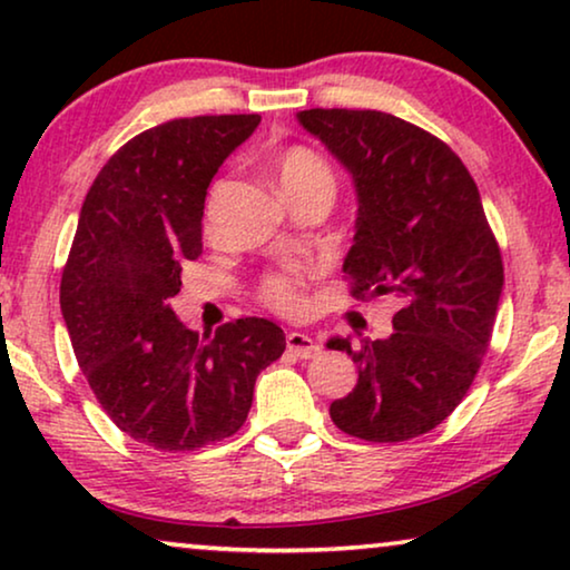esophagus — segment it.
<instances>
[{
  "mask_svg": "<svg viewBox=\"0 0 570 570\" xmlns=\"http://www.w3.org/2000/svg\"><path fill=\"white\" fill-rule=\"evenodd\" d=\"M285 342H287V350H291L295 357H303V361H308V357H316L322 353V347H318L316 342L303 332H291L285 337Z\"/></svg>",
  "mask_w": 570,
  "mask_h": 570,
  "instance_id": "1",
  "label": "esophagus"
}]
</instances>
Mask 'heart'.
Wrapping results in <instances>:
<instances>
[{
  "mask_svg": "<svg viewBox=\"0 0 570 570\" xmlns=\"http://www.w3.org/2000/svg\"><path fill=\"white\" fill-rule=\"evenodd\" d=\"M311 181L332 184L330 166L316 153H311L308 147H291L283 155V160H279V186L283 189H293V186H303ZM301 285L303 277L298 272H275V275L262 279L259 298L269 308L283 311V314H295L303 306Z\"/></svg>",
  "mask_w": 570,
  "mask_h": 570,
  "instance_id": "obj_1",
  "label": "heart"
}]
</instances>
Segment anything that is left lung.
I'll list each match as a JSON object with an SVG mask.
<instances>
[{
  "label": "left lung",
  "mask_w": 570,
  "mask_h": 570,
  "mask_svg": "<svg viewBox=\"0 0 570 570\" xmlns=\"http://www.w3.org/2000/svg\"><path fill=\"white\" fill-rule=\"evenodd\" d=\"M298 121L353 176L350 293L402 301L386 340L326 342L357 365L330 415L355 439L410 441L443 423L478 376L503 291L501 248L478 184L439 137L384 111L311 108Z\"/></svg>",
  "instance_id": "left-lung-1"
}]
</instances>
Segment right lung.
<instances>
[{
	"label": "right lung",
	"instance_id": "obj_1",
	"mask_svg": "<svg viewBox=\"0 0 570 570\" xmlns=\"http://www.w3.org/2000/svg\"><path fill=\"white\" fill-rule=\"evenodd\" d=\"M259 121L194 116L147 129L108 158L82 202L61 316L100 407L150 449L228 439L246 423L256 376L285 353L283 330L267 318L199 337L168 303L184 264L202 254L209 181Z\"/></svg>",
	"mask_w": 570,
	"mask_h": 570
}]
</instances>
